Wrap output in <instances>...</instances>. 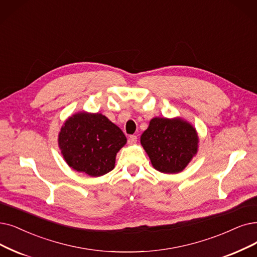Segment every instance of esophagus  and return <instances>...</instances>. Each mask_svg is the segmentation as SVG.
<instances>
[{
  "instance_id": "1",
  "label": "esophagus",
  "mask_w": 257,
  "mask_h": 257,
  "mask_svg": "<svg viewBox=\"0 0 257 257\" xmlns=\"http://www.w3.org/2000/svg\"><path fill=\"white\" fill-rule=\"evenodd\" d=\"M136 142H137V136L132 135V136L128 137V143H130V145H135Z\"/></svg>"
}]
</instances>
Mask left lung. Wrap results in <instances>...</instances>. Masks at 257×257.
Returning a JSON list of instances; mask_svg holds the SVG:
<instances>
[{
  "label": "left lung",
  "mask_w": 257,
  "mask_h": 257,
  "mask_svg": "<svg viewBox=\"0 0 257 257\" xmlns=\"http://www.w3.org/2000/svg\"><path fill=\"white\" fill-rule=\"evenodd\" d=\"M154 169L177 174L187 168L198 152L197 131L180 117H155L140 137Z\"/></svg>",
  "instance_id": "obj_1"
}]
</instances>
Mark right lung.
Returning <instances> with one entry per match:
<instances>
[{
    "mask_svg": "<svg viewBox=\"0 0 257 257\" xmlns=\"http://www.w3.org/2000/svg\"><path fill=\"white\" fill-rule=\"evenodd\" d=\"M125 143L123 132L104 115L84 110L68 117L58 136L68 167L90 177L105 175L114 169L117 153Z\"/></svg>",
    "mask_w": 257,
    "mask_h": 257,
    "instance_id": "right-lung-1",
    "label": "right lung"
}]
</instances>
